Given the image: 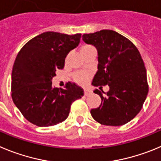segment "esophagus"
Instances as JSON below:
<instances>
[{"mask_svg": "<svg viewBox=\"0 0 161 161\" xmlns=\"http://www.w3.org/2000/svg\"><path fill=\"white\" fill-rule=\"evenodd\" d=\"M91 93H92V92H91V91L89 89V88H85V89H84V95H86V96L91 95Z\"/></svg>", "mask_w": 161, "mask_h": 161, "instance_id": "34e87169", "label": "esophagus"}]
</instances>
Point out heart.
Listing matches in <instances>:
<instances>
[{
	"label": "heart",
	"mask_w": 161,
	"mask_h": 161,
	"mask_svg": "<svg viewBox=\"0 0 161 161\" xmlns=\"http://www.w3.org/2000/svg\"><path fill=\"white\" fill-rule=\"evenodd\" d=\"M91 47L92 46H90V45H83V46H81L80 51H86V50H89ZM75 77L78 82H80V83H83V82H85L87 80V79L89 78V75L87 73H85V72H77V73L75 74Z\"/></svg>",
	"instance_id": "b5f03b06"
}]
</instances>
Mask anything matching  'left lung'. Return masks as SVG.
Instances as JSON below:
<instances>
[{
  "instance_id": "obj_1",
  "label": "left lung",
  "mask_w": 161,
  "mask_h": 161,
  "mask_svg": "<svg viewBox=\"0 0 161 161\" xmlns=\"http://www.w3.org/2000/svg\"><path fill=\"white\" fill-rule=\"evenodd\" d=\"M82 40L98 50V71L92 84L108 85L106 96L101 97L98 108L91 110V116L103 125L121 126L136 116L148 92L144 61L136 46L129 39L111 30L85 34Z\"/></svg>"
}]
</instances>
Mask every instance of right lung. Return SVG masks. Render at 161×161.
<instances>
[{
    "label": "right lung",
    "mask_w": 161,
    "mask_h": 161,
    "mask_svg": "<svg viewBox=\"0 0 161 161\" xmlns=\"http://www.w3.org/2000/svg\"><path fill=\"white\" fill-rule=\"evenodd\" d=\"M81 34L68 35L49 31L32 38L21 49L12 70L11 91L14 104L29 122L50 127L63 122L72 103L84 95L75 82L65 89L53 87L52 79L63 69L65 58L78 46Z\"/></svg>",
    "instance_id": "right-lung-1"
}]
</instances>
